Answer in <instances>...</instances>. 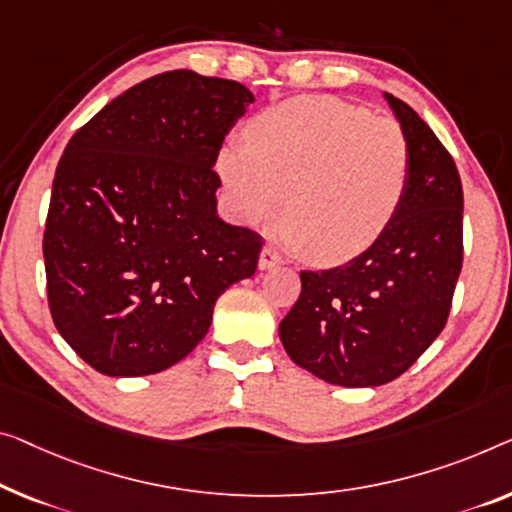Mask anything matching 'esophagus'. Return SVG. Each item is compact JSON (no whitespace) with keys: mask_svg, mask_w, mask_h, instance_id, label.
<instances>
[{"mask_svg":"<svg viewBox=\"0 0 512 512\" xmlns=\"http://www.w3.org/2000/svg\"><path fill=\"white\" fill-rule=\"evenodd\" d=\"M280 264H282V259L276 250L269 246L262 248V253H259V269L269 271V269H276V266H280Z\"/></svg>","mask_w":512,"mask_h":512,"instance_id":"1","label":"esophagus"}]
</instances>
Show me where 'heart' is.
<instances>
[{
  "instance_id": "heart-1",
  "label": "heart",
  "mask_w": 512,
  "mask_h": 512,
  "mask_svg": "<svg viewBox=\"0 0 512 512\" xmlns=\"http://www.w3.org/2000/svg\"><path fill=\"white\" fill-rule=\"evenodd\" d=\"M248 137L216 160L232 209L255 225L287 193L278 236L310 262L333 266L363 255L398 216L411 158L393 119L335 96H296L259 112Z\"/></svg>"
}]
</instances>
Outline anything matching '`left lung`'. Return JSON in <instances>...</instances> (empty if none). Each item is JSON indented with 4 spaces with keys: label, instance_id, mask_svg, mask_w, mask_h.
<instances>
[{
    "label": "left lung",
    "instance_id": "1",
    "mask_svg": "<svg viewBox=\"0 0 512 512\" xmlns=\"http://www.w3.org/2000/svg\"><path fill=\"white\" fill-rule=\"evenodd\" d=\"M409 142V186L384 236L329 271H301V296L280 322L299 368L335 386L400 377L444 331L462 269V183L432 128L384 94Z\"/></svg>",
    "mask_w": 512,
    "mask_h": 512
}]
</instances>
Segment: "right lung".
I'll use <instances>...</instances> for the list:
<instances>
[{"label": "right lung", "mask_w": 512, "mask_h": 512, "mask_svg": "<svg viewBox=\"0 0 512 512\" xmlns=\"http://www.w3.org/2000/svg\"><path fill=\"white\" fill-rule=\"evenodd\" d=\"M253 101L234 80L167 71L66 144L43 234L48 303L61 338L101 375L179 363L218 296L255 273L262 239L218 216L213 172Z\"/></svg>", "instance_id": "obj_1"}]
</instances>
